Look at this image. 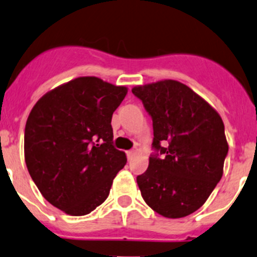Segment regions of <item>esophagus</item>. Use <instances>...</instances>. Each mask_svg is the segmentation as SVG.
<instances>
[{
  "label": "esophagus",
  "instance_id": "1",
  "mask_svg": "<svg viewBox=\"0 0 257 257\" xmlns=\"http://www.w3.org/2000/svg\"><path fill=\"white\" fill-rule=\"evenodd\" d=\"M134 155H136V150H129L128 153H126V156H128V160H132V159L134 158Z\"/></svg>",
  "mask_w": 257,
  "mask_h": 257
}]
</instances>
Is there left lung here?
Wrapping results in <instances>:
<instances>
[{"label": "left lung", "instance_id": "8db88e82", "mask_svg": "<svg viewBox=\"0 0 257 257\" xmlns=\"http://www.w3.org/2000/svg\"><path fill=\"white\" fill-rule=\"evenodd\" d=\"M153 119L155 154L137 177L143 198L166 218L201 208L223 176L228 142L217 110L188 86L158 81L132 90Z\"/></svg>", "mask_w": 257, "mask_h": 257}]
</instances>
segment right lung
<instances>
[{
    "label": "right lung",
    "mask_w": 257,
    "mask_h": 257,
    "mask_svg": "<svg viewBox=\"0 0 257 257\" xmlns=\"http://www.w3.org/2000/svg\"><path fill=\"white\" fill-rule=\"evenodd\" d=\"M126 92L98 77H77L45 93L29 113L27 169L43 197L66 214L86 215L103 203L126 163L110 125Z\"/></svg>",
    "instance_id": "1"
}]
</instances>
